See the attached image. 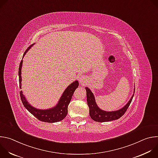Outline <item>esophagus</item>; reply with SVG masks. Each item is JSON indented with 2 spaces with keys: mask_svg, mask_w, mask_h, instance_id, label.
I'll return each instance as SVG.
<instances>
[{
  "mask_svg": "<svg viewBox=\"0 0 158 158\" xmlns=\"http://www.w3.org/2000/svg\"><path fill=\"white\" fill-rule=\"evenodd\" d=\"M79 82H80L81 84L84 85V84H85L86 83V82H87V79H86V77H85V76H81V77L79 78Z\"/></svg>",
  "mask_w": 158,
  "mask_h": 158,
  "instance_id": "34e87169",
  "label": "esophagus"
}]
</instances>
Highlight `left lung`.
Here are the masks:
<instances>
[{
  "instance_id": "1",
  "label": "left lung",
  "mask_w": 158,
  "mask_h": 158,
  "mask_svg": "<svg viewBox=\"0 0 158 158\" xmlns=\"http://www.w3.org/2000/svg\"><path fill=\"white\" fill-rule=\"evenodd\" d=\"M87 102L89 107V115L91 119L96 122H107L118 119L123 116L129 107L135 92V86L134 88L133 94L127 103L120 109L113 111H106L100 109L96 104L94 94L89 87H85Z\"/></svg>"
}]
</instances>
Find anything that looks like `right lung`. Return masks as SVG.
<instances>
[{
  "mask_svg": "<svg viewBox=\"0 0 158 158\" xmlns=\"http://www.w3.org/2000/svg\"><path fill=\"white\" fill-rule=\"evenodd\" d=\"M32 45L29 47L27 50L25 51L22 59L20 61L19 68V87L21 89L22 87V76H21V71H22V62H23V58L26 53L29 51V49L32 47ZM79 86L78 81H75L73 83H71L69 86H67L65 89V91L62 93L59 101L57 104L52 108H49L48 109H40L33 107L32 105L29 103L27 100L26 99L25 96L23 94L22 91H20V95L22 104L26 109L30 112L36 118H37L39 121L46 123H56L59 122L63 120L67 114V108L71 102L72 96L74 94L75 90Z\"/></svg>",
  "mask_w": 158,
  "mask_h": 158,
  "instance_id": "obj_1",
  "label": "right lung"
}]
</instances>
